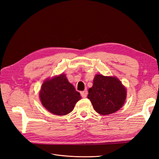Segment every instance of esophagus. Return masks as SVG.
<instances>
[{
    "instance_id": "34e87169",
    "label": "esophagus",
    "mask_w": 159,
    "mask_h": 159,
    "mask_svg": "<svg viewBox=\"0 0 159 159\" xmlns=\"http://www.w3.org/2000/svg\"><path fill=\"white\" fill-rule=\"evenodd\" d=\"M80 94H81V96L83 97V98H86V97L87 96V94H88V91H87V90L82 91L80 93Z\"/></svg>"
}]
</instances>
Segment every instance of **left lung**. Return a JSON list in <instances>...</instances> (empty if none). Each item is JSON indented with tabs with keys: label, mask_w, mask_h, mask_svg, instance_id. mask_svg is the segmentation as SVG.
<instances>
[{
	"label": "left lung",
	"mask_w": 159,
	"mask_h": 159,
	"mask_svg": "<svg viewBox=\"0 0 159 159\" xmlns=\"http://www.w3.org/2000/svg\"><path fill=\"white\" fill-rule=\"evenodd\" d=\"M126 95V89L118 79L97 74L89 90L88 98L97 113L104 116L119 110L125 103Z\"/></svg>",
	"instance_id": "obj_1"
}]
</instances>
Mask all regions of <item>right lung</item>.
I'll list each match as a JSON object with an SVG mask.
<instances>
[{"label":"right lung","instance_id":"right-lung-1","mask_svg":"<svg viewBox=\"0 0 159 159\" xmlns=\"http://www.w3.org/2000/svg\"><path fill=\"white\" fill-rule=\"evenodd\" d=\"M39 98L43 107L51 113L65 116L73 111L81 96L62 73L43 82Z\"/></svg>","mask_w":159,"mask_h":159}]
</instances>
